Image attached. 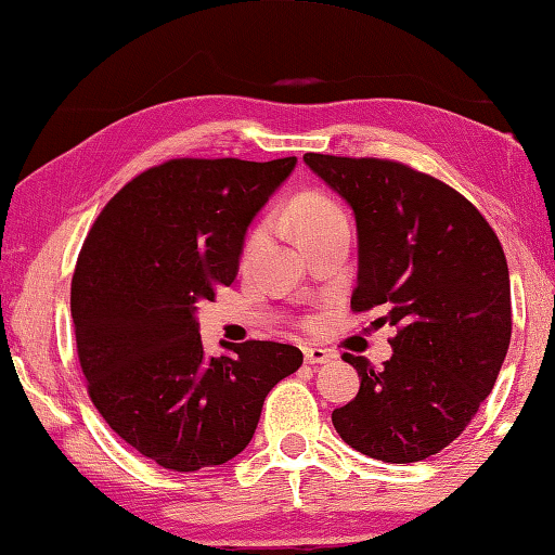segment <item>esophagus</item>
<instances>
[{
	"mask_svg": "<svg viewBox=\"0 0 555 555\" xmlns=\"http://www.w3.org/2000/svg\"><path fill=\"white\" fill-rule=\"evenodd\" d=\"M302 356H306V363L310 365H322V363H330L334 353L327 351V349H318V346H306L302 349Z\"/></svg>",
	"mask_w": 555,
	"mask_h": 555,
	"instance_id": "obj_1",
	"label": "esophagus"
}]
</instances>
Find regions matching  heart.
Returning <instances> with one entry per match:
<instances>
[{
    "mask_svg": "<svg viewBox=\"0 0 555 555\" xmlns=\"http://www.w3.org/2000/svg\"><path fill=\"white\" fill-rule=\"evenodd\" d=\"M334 216H341L339 209H336V206L330 199L320 197V194H306V197H300L288 206V221L296 225L298 233L302 231V228H310V225L320 223V221L334 219ZM259 241H262V235H259V233L249 237L247 249H245L247 257L255 253V247L259 245Z\"/></svg>",
    "mask_w": 555,
    "mask_h": 555,
    "instance_id": "b5f03b06",
    "label": "heart"
}]
</instances>
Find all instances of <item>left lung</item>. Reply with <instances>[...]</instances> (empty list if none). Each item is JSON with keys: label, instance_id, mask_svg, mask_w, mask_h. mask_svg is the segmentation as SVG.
I'll return each instance as SVG.
<instances>
[{"label": "left lung", "instance_id": "8db88e82", "mask_svg": "<svg viewBox=\"0 0 555 555\" xmlns=\"http://www.w3.org/2000/svg\"><path fill=\"white\" fill-rule=\"evenodd\" d=\"M302 160L356 216L351 308H383L379 322L397 327L383 367L341 356L361 389L334 409V428L373 460H426L462 436L505 361L513 312L501 241L469 199L401 163Z\"/></svg>", "mask_w": 555, "mask_h": 555}]
</instances>
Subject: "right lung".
Listing matches in <instances>:
<instances>
[{"mask_svg": "<svg viewBox=\"0 0 555 555\" xmlns=\"http://www.w3.org/2000/svg\"><path fill=\"white\" fill-rule=\"evenodd\" d=\"M298 158H176L107 202L76 259L72 320L95 409L163 469L197 472L241 454L279 379L302 353L221 341L206 356L197 302L231 286L247 228Z\"/></svg>", "mask_w": 555, "mask_h": 555, "instance_id": "1", "label": "right lung"}]
</instances>
